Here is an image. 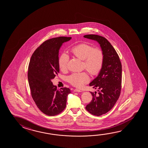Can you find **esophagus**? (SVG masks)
<instances>
[{
	"label": "esophagus",
	"instance_id": "obj_1",
	"mask_svg": "<svg viewBox=\"0 0 148 148\" xmlns=\"http://www.w3.org/2000/svg\"><path fill=\"white\" fill-rule=\"evenodd\" d=\"M74 92H82L81 90L77 89H75L74 90Z\"/></svg>",
	"mask_w": 148,
	"mask_h": 148
}]
</instances>
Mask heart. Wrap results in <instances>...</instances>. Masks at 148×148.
<instances>
[{
	"label": "heart",
	"mask_w": 148,
	"mask_h": 148,
	"mask_svg": "<svg viewBox=\"0 0 148 148\" xmlns=\"http://www.w3.org/2000/svg\"><path fill=\"white\" fill-rule=\"evenodd\" d=\"M71 53L74 56L83 60V68L92 75H97L102 70L104 63V53L101 49L94 48L86 43H81L73 46ZM69 56L64 53L61 55L58 60L60 70H68ZM89 76L85 72L73 73L69 76L68 82L73 86L79 88L89 81Z\"/></svg>",
	"instance_id": "heart-1"
}]
</instances>
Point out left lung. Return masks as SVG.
<instances>
[{"label": "left lung", "mask_w": 148, "mask_h": 148, "mask_svg": "<svg viewBox=\"0 0 148 148\" xmlns=\"http://www.w3.org/2000/svg\"><path fill=\"white\" fill-rule=\"evenodd\" d=\"M85 38L99 42L104 53L102 70L90 86L97 89L91 92L92 99L86 109L93 115L99 116L106 114L114 106L121 93L122 64L119 56L112 44L104 37L96 34H87Z\"/></svg>", "instance_id": "obj_1"}]
</instances>
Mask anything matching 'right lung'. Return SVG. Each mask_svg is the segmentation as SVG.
Listing matches in <instances>:
<instances>
[{
  "mask_svg": "<svg viewBox=\"0 0 148 148\" xmlns=\"http://www.w3.org/2000/svg\"><path fill=\"white\" fill-rule=\"evenodd\" d=\"M71 37L59 36L44 42L32 54L28 66V79L32 99L36 106L49 116L60 114L65 109L68 88H57L51 80L59 72V50Z\"/></svg>",
  "mask_w": 148,
  "mask_h": 148,
  "instance_id": "right-lung-1",
  "label": "right lung"
}]
</instances>
